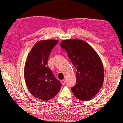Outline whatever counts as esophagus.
<instances>
[{
    "mask_svg": "<svg viewBox=\"0 0 123 123\" xmlns=\"http://www.w3.org/2000/svg\"><path fill=\"white\" fill-rule=\"evenodd\" d=\"M61 83L62 84V85H65V84H66V80H62L61 81Z\"/></svg>",
    "mask_w": 123,
    "mask_h": 123,
    "instance_id": "esophagus-1",
    "label": "esophagus"
}]
</instances>
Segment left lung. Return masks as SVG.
<instances>
[{
  "instance_id": "1",
  "label": "left lung",
  "mask_w": 123,
  "mask_h": 123,
  "mask_svg": "<svg viewBox=\"0 0 123 123\" xmlns=\"http://www.w3.org/2000/svg\"><path fill=\"white\" fill-rule=\"evenodd\" d=\"M60 46L75 67L76 83L71 88L75 97L83 101L92 99L102 88L104 80L103 63L99 55L85 41L63 40Z\"/></svg>"
}]
</instances>
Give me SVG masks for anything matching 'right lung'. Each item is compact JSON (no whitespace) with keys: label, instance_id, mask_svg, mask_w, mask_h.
<instances>
[{"label":"right lung","instance_id":"right-lung-1","mask_svg":"<svg viewBox=\"0 0 123 123\" xmlns=\"http://www.w3.org/2000/svg\"><path fill=\"white\" fill-rule=\"evenodd\" d=\"M58 43L57 40L53 39L37 42L25 63L24 76L29 90L34 97L44 101L54 98L62 86L47 66L51 50Z\"/></svg>","mask_w":123,"mask_h":123}]
</instances>
